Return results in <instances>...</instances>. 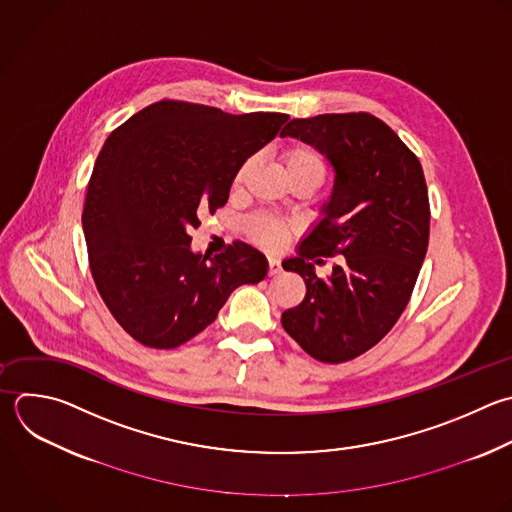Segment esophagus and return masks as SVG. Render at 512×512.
<instances>
[{"label": "esophagus", "instance_id": "obj_1", "mask_svg": "<svg viewBox=\"0 0 512 512\" xmlns=\"http://www.w3.org/2000/svg\"><path fill=\"white\" fill-rule=\"evenodd\" d=\"M280 272H282L280 260H278V258H270V260H268V274H270V276H278Z\"/></svg>", "mask_w": 512, "mask_h": 512}]
</instances>
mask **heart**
Returning <instances> with one entry per match:
<instances>
[{
  "label": "heart",
  "mask_w": 512,
  "mask_h": 512,
  "mask_svg": "<svg viewBox=\"0 0 512 512\" xmlns=\"http://www.w3.org/2000/svg\"><path fill=\"white\" fill-rule=\"evenodd\" d=\"M282 162H284V170H286V176H292V174H318L320 178L324 176V160L322 156L306 146V144H296L292 148H288L282 156ZM248 170V164H244L236 176V184L242 182L244 174ZM248 232L252 236L254 242H258L260 246H266V248H278L286 234H288V228L286 224H282L280 220L276 218H270V216H256L250 226H248Z\"/></svg>",
  "instance_id": "b5f03b06"
}]
</instances>
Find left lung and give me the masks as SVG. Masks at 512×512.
Wrapping results in <instances>:
<instances>
[{
	"instance_id": "obj_1",
	"label": "left lung",
	"mask_w": 512,
	"mask_h": 512,
	"mask_svg": "<svg viewBox=\"0 0 512 512\" xmlns=\"http://www.w3.org/2000/svg\"><path fill=\"white\" fill-rule=\"evenodd\" d=\"M280 136L314 146L334 172L320 220L282 262L306 284L282 326L312 358L346 362L380 342L410 300L428 248L422 166L384 122L362 112L296 118ZM334 253L341 258L331 276L318 279L313 265Z\"/></svg>"
}]
</instances>
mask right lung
Listing matches in <instances>:
<instances>
[{
	"label": "right lung",
	"mask_w": 512,
	"mask_h": 512,
	"mask_svg": "<svg viewBox=\"0 0 512 512\" xmlns=\"http://www.w3.org/2000/svg\"><path fill=\"white\" fill-rule=\"evenodd\" d=\"M286 120L164 100L110 134L82 224L98 292L132 338L176 348L212 324L238 286L266 278L254 246L234 242L212 258L192 250L190 230L228 202L242 164Z\"/></svg>",
	"instance_id": "obj_1"
}]
</instances>
